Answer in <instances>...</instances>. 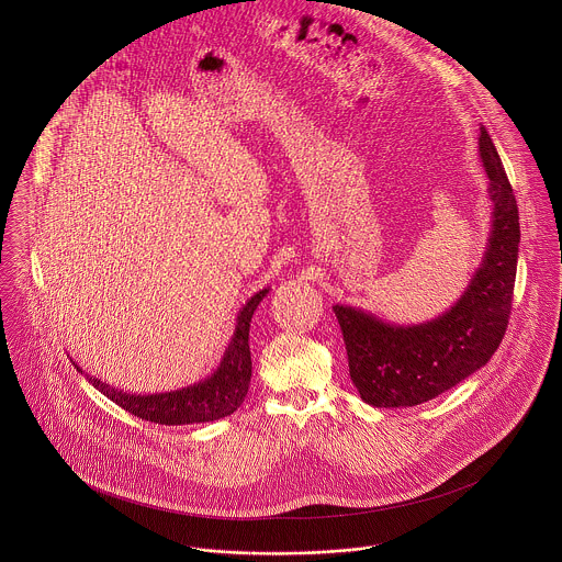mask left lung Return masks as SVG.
<instances>
[{
    "mask_svg": "<svg viewBox=\"0 0 562 562\" xmlns=\"http://www.w3.org/2000/svg\"><path fill=\"white\" fill-rule=\"evenodd\" d=\"M479 154L488 177L491 232L481 266L461 299L435 321L411 326L383 322L348 305L333 307L350 379L372 406H415L437 398L486 366L504 337L517 274L519 212L484 127Z\"/></svg>",
    "mask_w": 562,
    "mask_h": 562,
    "instance_id": "8db88e82",
    "label": "left lung"
}]
</instances>
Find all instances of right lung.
Returning <instances> with one entry per match:
<instances>
[{"label":"right lung","mask_w":562,"mask_h":562,"mask_svg":"<svg viewBox=\"0 0 562 562\" xmlns=\"http://www.w3.org/2000/svg\"><path fill=\"white\" fill-rule=\"evenodd\" d=\"M266 294H268V288L259 290L244 303L236 318V330L232 335L229 346L225 348V355L218 368L214 370V374H210L207 379L194 385H188L175 392H161V394H130V392L110 387L108 383H101L94 376L86 374V379L103 396H108L121 408L147 422L179 426V424H201V422H214V419L227 417L240 408L248 392L250 370H252L250 348H248V328L257 305L263 301ZM78 370H81L80 366Z\"/></svg>","instance_id":"obj_1"}]
</instances>
